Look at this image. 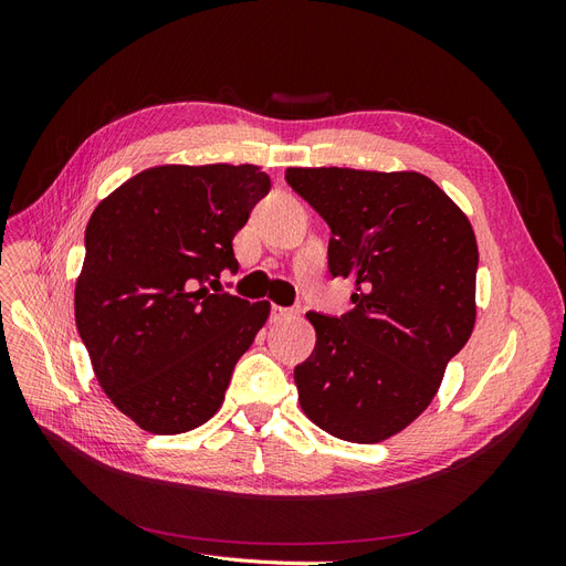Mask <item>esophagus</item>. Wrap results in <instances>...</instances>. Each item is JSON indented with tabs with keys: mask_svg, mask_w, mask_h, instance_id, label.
Masks as SVG:
<instances>
[{
	"mask_svg": "<svg viewBox=\"0 0 566 566\" xmlns=\"http://www.w3.org/2000/svg\"><path fill=\"white\" fill-rule=\"evenodd\" d=\"M293 316H295V310H287V306H279V304L271 306V321H285Z\"/></svg>",
	"mask_w": 566,
	"mask_h": 566,
	"instance_id": "1",
	"label": "esophagus"
}]
</instances>
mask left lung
Here are the masks:
<instances>
[{
    "label": "left lung",
    "mask_w": 566,
    "mask_h": 566,
    "mask_svg": "<svg viewBox=\"0 0 566 566\" xmlns=\"http://www.w3.org/2000/svg\"><path fill=\"white\" fill-rule=\"evenodd\" d=\"M285 181L331 227V276L356 285L349 314H306L316 347L295 366L300 406L337 439L382 441L430 406L472 335L474 231L418 172L290 167Z\"/></svg>",
    "instance_id": "obj_1"
}]
</instances>
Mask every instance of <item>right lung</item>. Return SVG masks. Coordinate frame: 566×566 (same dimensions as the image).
I'll list each match as a JSON object with an SVG mask.
<instances>
[{
    "label": "right lung",
    "instance_id": "add662e5",
    "mask_svg": "<svg viewBox=\"0 0 566 566\" xmlns=\"http://www.w3.org/2000/svg\"><path fill=\"white\" fill-rule=\"evenodd\" d=\"M269 191L254 165H163L94 210L75 323L101 389L142 430H196L224 401L269 302L210 285L238 271L233 235Z\"/></svg>",
    "mask_w": 566,
    "mask_h": 566
}]
</instances>
